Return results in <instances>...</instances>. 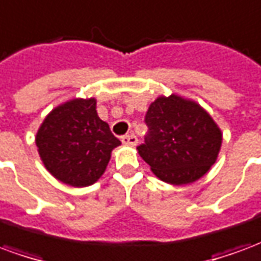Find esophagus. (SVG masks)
Returning <instances> with one entry per match:
<instances>
[{
  "mask_svg": "<svg viewBox=\"0 0 261 261\" xmlns=\"http://www.w3.org/2000/svg\"><path fill=\"white\" fill-rule=\"evenodd\" d=\"M121 142H123L124 145H130V147H134V145H137L138 140H137V137L134 136V134H127V136L121 137Z\"/></svg>",
  "mask_w": 261,
  "mask_h": 261,
  "instance_id": "34e87169",
  "label": "esophagus"
}]
</instances>
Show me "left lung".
<instances>
[{"label": "left lung", "instance_id": "obj_1", "mask_svg": "<svg viewBox=\"0 0 261 261\" xmlns=\"http://www.w3.org/2000/svg\"><path fill=\"white\" fill-rule=\"evenodd\" d=\"M145 121L149 134L137 151L165 183H194L217 162L222 131L196 100L161 95L149 105Z\"/></svg>", "mask_w": 261, "mask_h": 261}]
</instances>
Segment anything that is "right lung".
Listing matches in <instances>:
<instances>
[{
    "instance_id": "1",
    "label": "right lung",
    "mask_w": 261,
    "mask_h": 261,
    "mask_svg": "<svg viewBox=\"0 0 261 261\" xmlns=\"http://www.w3.org/2000/svg\"><path fill=\"white\" fill-rule=\"evenodd\" d=\"M44 168L72 187L96 183L121 142L96 112V99L74 97L44 117L35 137Z\"/></svg>"
}]
</instances>
